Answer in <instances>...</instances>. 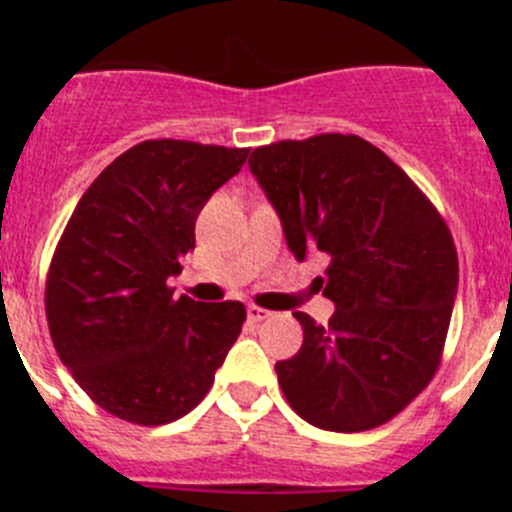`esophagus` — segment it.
Here are the masks:
<instances>
[{"label": "esophagus", "instance_id": "obj_1", "mask_svg": "<svg viewBox=\"0 0 512 512\" xmlns=\"http://www.w3.org/2000/svg\"><path fill=\"white\" fill-rule=\"evenodd\" d=\"M246 315H248V320H253V323H259V320L271 318V312L264 310V307H259V305H248L246 307Z\"/></svg>", "mask_w": 512, "mask_h": 512}]
</instances>
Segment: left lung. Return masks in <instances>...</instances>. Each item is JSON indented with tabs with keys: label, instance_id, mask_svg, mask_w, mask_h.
<instances>
[{
	"label": "left lung",
	"instance_id": "obj_1",
	"mask_svg": "<svg viewBox=\"0 0 512 512\" xmlns=\"http://www.w3.org/2000/svg\"><path fill=\"white\" fill-rule=\"evenodd\" d=\"M248 169L292 256H328L318 282L336 305L328 325L295 312L305 338L277 361L284 397L323 431L387 423L441 361L459 287L449 228L413 179L359 135L261 146Z\"/></svg>",
	"mask_w": 512,
	"mask_h": 512
}]
</instances>
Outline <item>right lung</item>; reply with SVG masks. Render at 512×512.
Segmentation results:
<instances>
[{"label": "right lung", "instance_id": "1", "mask_svg": "<svg viewBox=\"0 0 512 512\" xmlns=\"http://www.w3.org/2000/svg\"><path fill=\"white\" fill-rule=\"evenodd\" d=\"M248 148L143 140L117 156L63 230L45 315L63 366L99 408L138 425L187 415L246 320L241 302L174 300L194 223Z\"/></svg>", "mask_w": 512, "mask_h": 512}]
</instances>
